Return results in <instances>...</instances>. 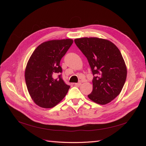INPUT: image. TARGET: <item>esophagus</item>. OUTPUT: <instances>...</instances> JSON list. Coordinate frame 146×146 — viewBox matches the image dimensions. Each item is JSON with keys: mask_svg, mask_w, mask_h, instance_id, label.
<instances>
[{"mask_svg": "<svg viewBox=\"0 0 146 146\" xmlns=\"http://www.w3.org/2000/svg\"><path fill=\"white\" fill-rule=\"evenodd\" d=\"M82 85V82H78V83H75V85L77 86H79Z\"/></svg>", "mask_w": 146, "mask_h": 146, "instance_id": "1", "label": "esophagus"}]
</instances>
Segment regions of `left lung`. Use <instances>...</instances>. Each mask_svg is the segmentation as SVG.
<instances>
[{
  "label": "left lung",
  "mask_w": 146,
  "mask_h": 146,
  "mask_svg": "<svg viewBox=\"0 0 146 146\" xmlns=\"http://www.w3.org/2000/svg\"><path fill=\"white\" fill-rule=\"evenodd\" d=\"M75 42L90 66L94 78L88 98L105 105L120 94L127 78V67L120 50L113 42L98 38H82Z\"/></svg>",
  "instance_id": "8db88e82"
}]
</instances>
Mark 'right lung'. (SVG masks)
Wrapping results in <instances>:
<instances>
[{
  "mask_svg": "<svg viewBox=\"0 0 146 146\" xmlns=\"http://www.w3.org/2000/svg\"><path fill=\"white\" fill-rule=\"evenodd\" d=\"M73 40H51L41 43L31 56L25 70L27 90L34 102L40 107L49 108L63 100L70 88L61 78V58ZM58 75L57 79L54 76Z\"/></svg>",
  "mask_w": 146,
  "mask_h": 146,
  "instance_id": "add662e5",
  "label": "right lung"
}]
</instances>
